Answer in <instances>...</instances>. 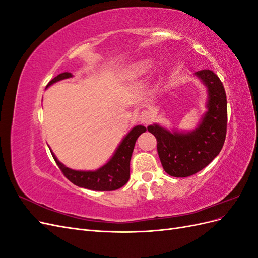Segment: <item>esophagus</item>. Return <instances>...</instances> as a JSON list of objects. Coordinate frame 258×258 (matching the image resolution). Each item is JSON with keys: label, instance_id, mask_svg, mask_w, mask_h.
I'll return each mask as SVG.
<instances>
[{"label": "esophagus", "instance_id": "obj_1", "mask_svg": "<svg viewBox=\"0 0 258 258\" xmlns=\"http://www.w3.org/2000/svg\"><path fill=\"white\" fill-rule=\"evenodd\" d=\"M153 117H154V113L152 111L145 110V111L141 112V114H140V118L139 119H140V121H141L142 123L147 124V123H150L152 121Z\"/></svg>", "mask_w": 258, "mask_h": 258}]
</instances>
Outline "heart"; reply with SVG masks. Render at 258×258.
<instances>
[{
    "label": "heart",
    "mask_w": 258,
    "mask_h": 258,
    "mask_svg": "<svg viewBox=\"0 0 258 258\" xmlns=\"http://www.w3.org/2000/svg\"><path fill=\"white\" fill-rule=\"evenodd\" d=\"M150 63L147 61H140L138 63L134 64V67L131 68L130 73L134 75H141L145 73L148 69H150Z\"/></svg>",
    "instance_id": "heart-1"
}]
</instances>
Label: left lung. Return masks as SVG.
<instances>
[{
  "instance_id": "1",
  "label": "left lung",
  "mask_w": 258,
  "mask_h": 258,
  "mask_svg": "<svg viewBox=\"0 0 258 258\" xmlns=\"http://www.w3.org/2000/svg\"><path fill=\"white\" fill-rule=\"evenodd\" d=\"M195 76L208 90V111L198 127L190 132L170 131L157 123L147 127L157 140L163 169L175 177L189 176L206 168L220 154L227 130V99L221 80L211 70H201Z\"/></svg>"
}]
</instances>
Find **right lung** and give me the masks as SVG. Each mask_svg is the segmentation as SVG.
Segmentation results:
<instances>
[{
	"mask_svg": "<svg viewBox=\"0 0 258 258\" xmlns=\"http://www.w3.org/2000/svg\"><path fill=\"white\" fill-rule=\"evenodd\" d=\"M73 75L69 72L61 73L52 79L46 88L59 81L70 79ZM146 131L144 126H136L130 130L129 134L122 139V141L117 147L112 158L104 166L96 171H79L66 167L61 163L51 152L52 157L64 176L74 185L84 188L98 190V191H111L116 190L127 184L130 176V159L134 152L135 144L139 136Z\"/></svg>",
	"mask_w": 258,
	"mask_h": 258,
	"instance_id": "obj_1",
	"label": "right lung"
}]
</instances>
